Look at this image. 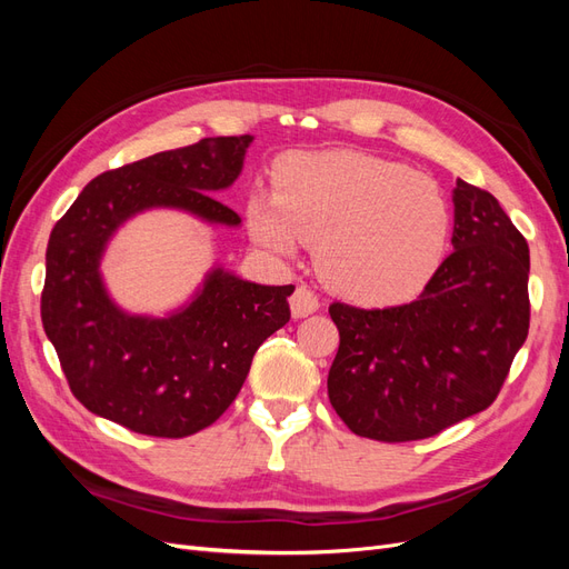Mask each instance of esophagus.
<instances>
[{"instance_id":"esophagus-1","label":"esophagus","mask_w":569,"mask_h":569,"mask_svg":"<svg viewBox=\"0 0 569 569\" xmlns=\"http://www.w3.org/2000/svg\"><path fill=\"white\" fill-rule=\"evenodd\" d=\"M289 306H291V316H295V318H306V316H311V313L318 311L320 301H318V297L313 295L311 289L299 287L295 295H291Z\"/></svg>"}]
</instances>
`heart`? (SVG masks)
<instances>
[{"label": "heart", "instance_id": "1", "mask_svg": "<svg viewBox=\"0 0 569 569\" xmlns=\"http://www.w3.org/2000/svg\"><path fill=\"white\" fill-rule=\"evenodd\" d=\"M251 237L278 256L316 244L337 295L396 303L427 284L446 249L451 206L425 173L360 151L295 153L274 170V194L247 201Z\"/></svg>", "mask_w": 569, "mask_h": 569}]
</instances>
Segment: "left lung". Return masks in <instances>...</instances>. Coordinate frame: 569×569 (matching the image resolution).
<instances>
[{
  "instance_id": "1",
  "label": "left lung",
  "mask_w": 569,
  "mask_h": 569,
  "mask_svg": "<svg viewBox=\"0 0 569 569\" xmlns=\"http://www.w3.org/2000/svg\"><path fill=\"white\" fill-rule=\"evenodd\" d=\"M453 253L403 306L332 303L327 393L353 435L416 441L493 403L529 332V247L493 194L453 189Z\"/></svg>"
}]
</instances>
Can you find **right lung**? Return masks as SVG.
<instances>
[{"label": "right lung", "instance_id": "1", "mask_svg": "<svg viewBox=\"0 0 569 569\" xmlns=\"http://www.w3.org/2000/svg\"><path fill=\"white\" fill-rule=\"evenodd\" d=\"M251 142V134L206 137L101 173L51 230L42 325L76 399L94 416L137 435H197L228 410L258 347L289 322L295 284H256L222 266L166 316L128 313L101 274L116 232L144 211L242 226L213 194L242 173Z\"/></svg>", "mask_w": 569, "mask_h": 569}]
</instances>
